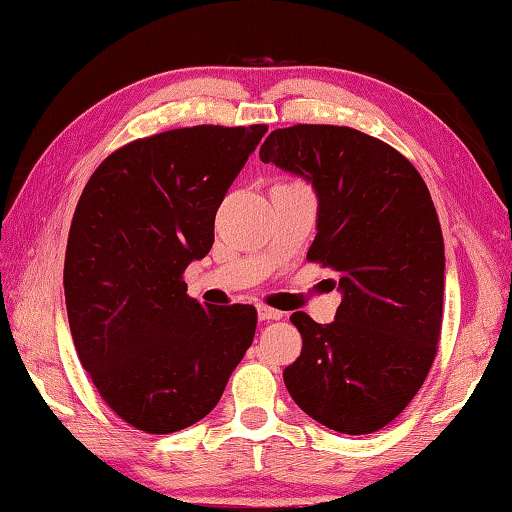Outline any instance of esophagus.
I'll use <instances>...</instances> for the list:
<instances>
[{
    "instance_id": "34e87169",
    "label": "esophagus",
    "mask_w": 512,
    "mask_h": 512,
    "mask_svg": "<svg viewBox=\"0 0 512 512\" xmlns=\"http://www.w3.org/2000/svg\"><path fill=\"white\" fill-rule=\"evenodd\" d=\"M257 310H259V319H262V322H277V319H282V313L270 306H259Z\"/></svg>"
}]
</instances>
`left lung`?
Wrapping results in <instances>:
<instances>
[{"label": "left lung", "mask_w": 512, "mask_h": 512, "mask_svg": "<svg viewBox=\"0 0 512 512\" xmlns=\"http://www.w3.org/2000/svg\"><path fill=\"white\" fill-rule=\"evenodd\" d=\"M259 157L313 184L308 262L337 270L344 295L333 324L290 315L302 355L284 384L326 428L375 433L410 404L437 355L446 264L433 199L399 150L348 126L277 128Z\"/></svg>", "instance_id": "obj_1"}]
</instances>
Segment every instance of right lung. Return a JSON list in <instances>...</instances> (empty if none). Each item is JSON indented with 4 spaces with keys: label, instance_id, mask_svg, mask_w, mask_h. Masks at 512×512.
Returning a JSON list of instances; mask_svg holds the SVG:
<instances>
[{
    "label": "right lung",
    "instance_id": "1",
    "mask_svg": "<svg viewBox=\"0 0 512 512\" xmlns=\"http://www.w3.org/2000/svg\"><path fill=\"white\" fill-rule=\"evenodd\" d=\"M268 126H193L110 153L70 224L64 293L79 362L117 417L168 435L206 417L253 344L257 310L186 295L215 215Z\"/></svg>",
    "mask_w": 512,
    "mask_h": 512
}]
</instances>
